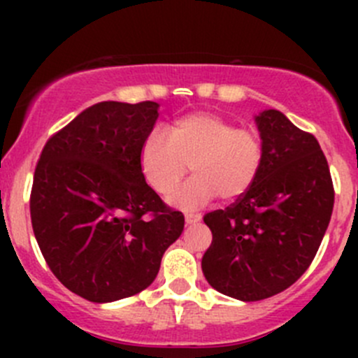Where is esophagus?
Returning <instances> with one entry per match:
<instances>
[{"instance_id":"esophagus-1","label":"esophagus","mask_w":358,"mask_h":358,"mask_svg":"<svg viewBox=\"0 0 358 358\" xmlns=\"http://www.w3.org/2000/svg\"><path fill=\"white\" fill-rule=\"evenodd\" d=\"M201 218H202V216L197 215V213H187V215H185V222L189 223V225H194V223L201 222Z\"/></svg>"}]
</instances>
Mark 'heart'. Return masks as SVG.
<instances>
[{
    "label": "heart",
    "instance_id": "b5f03b06",
    "mask_svg": "<svg viewBox=\"0 0 358 358\" xmlns=\"http://www.w3.org/2000/svg\"><path fill=\"white\" fill-rule=\"evenodd\" d=\"M164 133L166 138L152 133L143 140L140 166L161 196L175 192L190 166L194 176L171 197L176 208H201L216 196L237 199L262 171L265 147L255 128L213 112H192L168 122Z\"/></svg>",
    "mask_w": 358,
    "mask_h": 358
}]
</instances>
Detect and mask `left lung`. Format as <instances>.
<instances>
[{
	"label": "left lung",
	"instance_id": "8db88e82",
	"mask_svg": "<svg viewBox=\"0 0 358 358\" xmlns=\"http://www.w3.org/2000/svg\"><path fill=\"white\" fill-rule=\"evenodd\" d=\"M265 156L244 196L204 215L213 234L202 256L206 280L230 298L259 301L305 273L319 251L334 206L329 164L312 133L282 112L256 115Z\"/></svg>",
	"mask_w": 358,
	"mask_h": 358
}]
</instances>
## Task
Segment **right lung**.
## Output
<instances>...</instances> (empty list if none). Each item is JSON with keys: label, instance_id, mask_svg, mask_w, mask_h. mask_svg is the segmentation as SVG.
Returning <instances> with one entry per match:
<instances>
[{"label": "right lung", "instance_id": "1", "mask_svg": "<svg viewBox=\"0 0 358 358\" xmlns=\"http://www.w3.org/2000/svg\"><path fill=\"white\" fill-rule=\"evenodd\" d=\"M159 103L100 102L43 147L31 222L53 275L81 298L109 303L149 287L185 218L147 185L140 149Z\"/></svg>", "mask_w": 358, "mask_h": 358}]
</instances>
